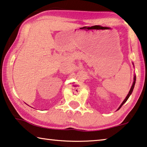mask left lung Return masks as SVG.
Returning a JSON list of instances; mask_svg holds the SVG:
<instances>
[{"mask_svg": "<svg viewBox=\"0 0 147 147\" xmlns=\"http://www.w3.org/2000/svg\"><path fill=\"white\" fill-rule=\"evenodd\" d=\"M136 76H134V83H133V85H132V86H131V89H130V90H129V94H127V95L126 96V97H125V99L124 100V101L122 102V103L120 105V106L119 107V108L118 109V110H119V109L121 108V107H122V106L123 105H124V104L125 103V102L127 101V99H128V98H129V97L130 95L131 94V93H132V92H133V90H134V86H135V84H136Z\"/></svg>", "mask_w": 147, "mask_h": 147, "instance_id": "obj_1", "label": "left lung"}]
</instances>
